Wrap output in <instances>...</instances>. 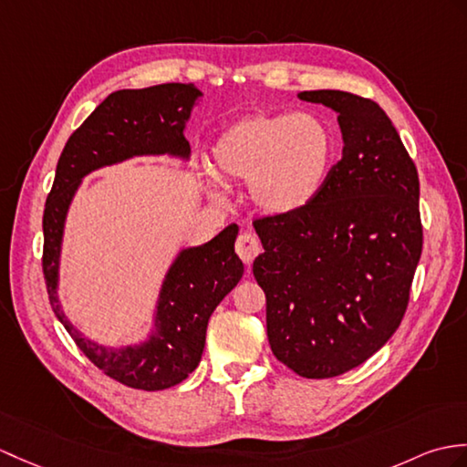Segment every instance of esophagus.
Wrapping results in <instances>:
<instances>
[{
  "instance_id": "34e87169",
  "label": "esophagus",
  "mask_w": 467,
  "mask_h": 467,
  "mask_svg": "<svg viewBox=\"0 0 467 467\" xmlns=\"http://www.w3.org/2000/svg\"><path fill=\"white\" fill-rule=\"evenodd\" d=\"M234 251H236L238 258H241L243 263H244L248 268H251L254 256L260 253V243H258L256 234H254V233H248V231L243 233L241 236L236 238Z\"/></svg>"
}]
</instances>
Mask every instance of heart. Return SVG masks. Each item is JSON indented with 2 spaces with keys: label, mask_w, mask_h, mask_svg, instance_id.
Segmentation results:
<instances>
[{
  "label": "heart",
  "mask_w": 467,
  "mask_h": 467,
  "mask_svg": "<svg viewBox=\"0 0 467 467\" xmlns=\"http://www.w3.org/2000/svg\"><path fill=\"white\" fill-rule=\"evenodd\" d=\"M334 137L312 113H258L233 123L216 139V175L248 181V194L268 214L295 213L308 204L328 179Z\"/></svg>",
  "instance_id": "1"
}]
</instances>
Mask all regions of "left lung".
<instances>
[{"mask_svg":"<svg viewBox=\"0 0 467 467\" xmlns=\"http://www.w3.org/2000/svg\"><path fill=\"white\" fill-rule=\"evenodd\" d=\"M338 113L342 159L305 207L254 219L265 253L253 275L266 296L276 360L312 380L360 366L402 322L424 243L414 161L382 107L346 91H302Z\"/></svg>","mask_w":467,"mask_h":467,"instance_id":"8db88e82","label":"left lung"}]
</instances>
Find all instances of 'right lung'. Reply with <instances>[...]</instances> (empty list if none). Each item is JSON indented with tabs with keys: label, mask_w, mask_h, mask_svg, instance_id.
<instances>
[{
	"label": "right lung",
	"mask_w": 467,
	"mask_h": 467,
	"mask_svg": "<svg viewBox=\"0 0 467 467\" xmlns=\"http://www.w3.org/2000/svg\"><path fill=\"white\" fill-rule=\"evenodd\" d=\"M201 91L192 83H162L111 93L75 129L57 161L56 181L43 211V278L56 317L78 348L99 370L135 389H165L181 384L199 366L213 310L243 276L234 253L238 226L229 224L213 241L187 248L171 266L157 306V332L137 348L107 350L75 330L57 300L61 234L79 181L99 167L133 155H189L184 123Z\"/></svg>",
	"instance_id": "obj_1"
}]
</instances>
